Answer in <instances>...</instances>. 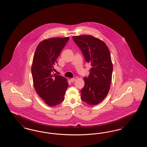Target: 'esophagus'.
I'll list each match as a JSON object with an SVG mask.
<instances>
[{"mask_svg":"<svg viewBox=\"0 0 147 147\" xmlns=\"http://www.w3.org/2000/svg\"><path fill=\"white\" fill-rule=\"evenodd\" d=\"M75 80H76L75 78H71V82H74Z\"/></svg>","mask_w":147,"mask_h":147,"instance_id":"obj_1","label":"esophagus"}]
</instances>
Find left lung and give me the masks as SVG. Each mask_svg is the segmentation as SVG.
<instances>
[{
	"mask_svg": "<svg viewBox=\"0 0 147 147\" xmlns=\"http://www.w3.org/2000/svg\"><path fill=\"white\" fill-rule=\"evenodd\" d=\"M73 39L91 65L88 77L84 78L81 98L89 105H96L105 98L110 89L113 72L111 53L103 41L92 35L73 36Z\"/></svg>",
	"mask_w": 147,
	"mask_h": 147,
	"instance_id": "8db88e82",
	"label": "left lung"
}]
</instances>
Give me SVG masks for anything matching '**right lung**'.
Wrapping results in <instances>:
<instances>
[{"mask_svg": "<svg viewBox=\"0 0 147 147\" xmlns=\"http://www.w3.org/2000/svg\"><path fill=\"white\" fill-rule=\"evenodd\" d=\"M69 38H52L40 42L35 50L31 71L36 93L50 107L58 105L65 100L68 87L63 76L53 74L54 65Z\"/></svg>", "mask_w": 147, "mask_h": 147, "instance_id": "obj_1", "label": "right lung"}]
</instances>
